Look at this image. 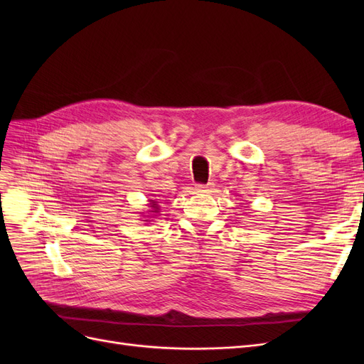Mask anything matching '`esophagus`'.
Returning a JSON list of instances; mask_svg holds the SVG:
<instances>
[{
    "mask_svg": "<svg viewBox=\"0 0 364 364\" xmlns=\"http://www.w3.org/2000/svg\"><path fill=\"white\" fill-rule=\"evenodd\" d=\"M209 190H211V186H209V185H203V183H197L196 185V191L197 193H209Z\"/></svg>",
    "mask_w": 364,
    "mask_h": 364,
    "instance_id": "34e87169",
    "label": "esophagus"
}]
</instances>
